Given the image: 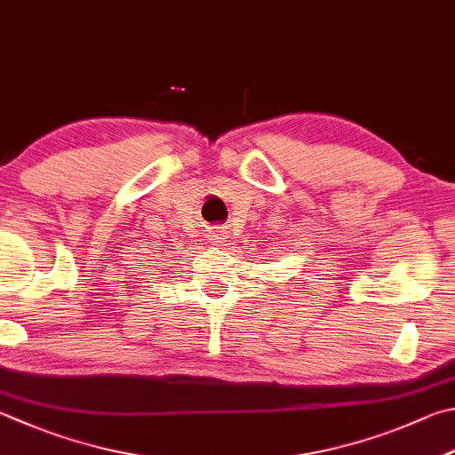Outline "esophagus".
Returning a JSON list of instances; mask_svg holds the SVG:
<instances>
[{
    "label": "esophagus",
    "mask_w": 455,
    "mask_h": 455,
    "mask_svg": "<svg viewBox=\"0 0 455 455\" xmlns=\"http://www.w3.org/2000/svg\"><path fill=\"white\" fill-rule=\"evenodd\" d=\"M208 237H210L212 245H224L228 242V231L221 229V228H213Z\"/></svg>",
    "instance_id": "34e87169"
}]
</instances>
